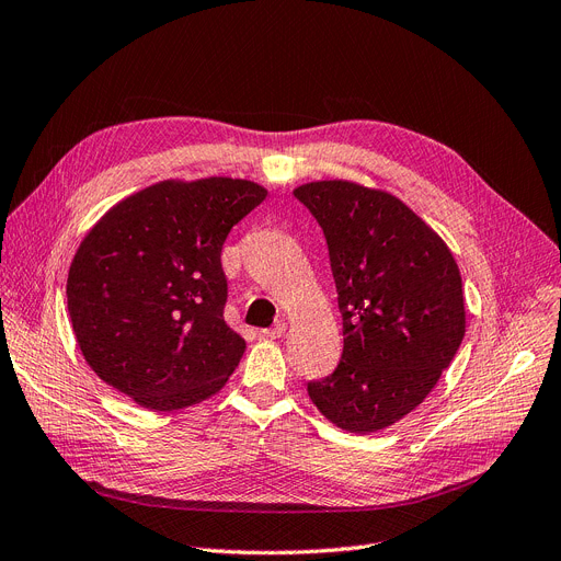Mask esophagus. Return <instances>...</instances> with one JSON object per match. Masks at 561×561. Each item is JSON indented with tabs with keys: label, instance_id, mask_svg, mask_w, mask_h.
<instances>
[{
	"label": "esophagus",
	"instance_id": "esophagus-1",
	"mask_svg": "<svg viewBox=\"0 0 561 561\" xmlns=\"http://www.w3.org/2000/svg\"><path fill=\"white\" fill-rule=\"evenodd\" d=\"M284 332H286V323H284V321H277L273 328L263 330V334H265V336H271V339H279V336H284Z\"/></svg>",
	"mask_w": 561,
	"mask_h": 561
}]
</instances>
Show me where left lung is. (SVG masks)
<instances>
[{"mask_svg": "<svg viewBox=\"0 0 561 561\" xmlns=\"http://www.w3.org/2000/svg\"><path fill=\"white\" fill-rule=\"evenodd\" d=\"M321 225L344 353L307 385L339 428L376 433L415 410L449 367L466 334L454 254L420 215L385 190L313 181L294 190Z\"/></svg>", "mask_w": 561, "mask_h": 561, "instance_id": "obj_1", "label": "left lung"}]
</instances>
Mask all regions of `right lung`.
I'll use <instances>...</instances> for the list:
<instances>
[{
  "instance_id": "add662e5",
  "label": "right lung",
  "mask_w": 561,
  "mask_h": 561,
  "mask_svg": "<svg viewBox=\"0 0 561 561\" xmlns=\"http://www.w3.org/2000/svg\"><path fill=\"white\" fill-rule=\"evenodd\" d=\"M265 194L227 176L162 181L93 225L66 296L95 376L158 412L220 392L245 353V339L225 323L222 245Z\"/></svg>"
}]
</instances>
